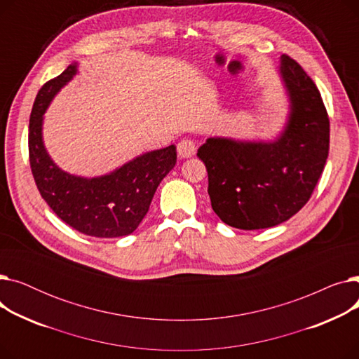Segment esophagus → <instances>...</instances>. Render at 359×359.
Instances as JSON below:
<instances>
[{
  "mask_svg": "<svg viewBox=\"0 0 359 359\" xmlns=\"http://www.w3.org/2000/svg\"><path fill=\"white\" fill-rule=\"evenodd\" d=\"M195 153H196V147H195L194 141H191V140H182L177 144V154H179V157L189 158V157H194Z\"/></svg>",
  "mask_w": 359,
  "mask_h": 359,
  "instance_id": "34e87169",
  "label": "esophagus"
}]
</instances>
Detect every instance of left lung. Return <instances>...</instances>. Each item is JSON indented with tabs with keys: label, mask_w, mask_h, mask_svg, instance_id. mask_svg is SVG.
<instances>
[{
	"label": "left lung",
	"mask_w": 359,
	"mask_h": 359,
	"mask_svg": "<svg viewBox=\"0 0 359 359\" xmlns=\"http://www.w3.org/2000/svg\"><path fill=\"white\" fill-rule=\"evenodd\" d=\"M280 74L291 113L278 141L210 138L198 149L212 210L234 229H269L290 219L311 198L329 156L330 122L317 86L288 55H282Z\"/></svg>",
	"instance_id": "obj_1"
}]
</instances>
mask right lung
Instances as JSON below:
<instances>
[{"instance_id": "1", "label": "right lung", "mask_w": 359, "mask_h": 359, "mask_svg": "<svg viewBox=\"0 0 359 359\" xmlns=\"http://www.w3.org/2000/svg\"><path fill=\"white\" fill-rule=\"evenodd\" d=\"M75 72V65H69L37 93L29 123L32 175L50 210L74 230L100 238L128 236L137 230L160 182L175 167L176 147L151 151L102 177L84 179L62 172L43 147L42 115Z\"/></svg>"}]
</instances>
